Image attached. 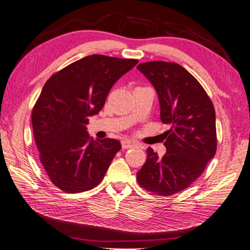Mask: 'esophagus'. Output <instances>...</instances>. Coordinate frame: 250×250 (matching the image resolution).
Returning <instances> with one entry per match:
<instances>
[{"label": "esophagus", "instance_id": "1", "mask_svg": "<svg viewBox=\"0 0 250 250\" xmlns=\"http://www.w3.org/2000/svg\"><path fill=\"white\" fill-rule=\"evenodd\" d=\"M121 146L124 149H128V148H132L135 146V143L131 142V141H122L121 142Z\"/></svg>", "mask_w": 250, "mask_h": 250}]
</instances>
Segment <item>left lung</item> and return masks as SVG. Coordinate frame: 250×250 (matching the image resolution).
<instances>
[{"label":"left lung","mask_w":250,"mask_h":250,"mask_svg":"<svg viewBox=\"0 0 250 250\" xmlns=\"http://www.w3.org/2000/svg\"><path fill=\"white\" fill-rule=\"evenodd\" d=\"M137 70L155 87L161 121L171 126L163 134L167 153L159 158L148 148L137 183L155 194L172 195L199 178L215 156V108L200 83L177 63L151 61Z\"/></svg>","instance_id":"obj_1"}]
</instances>
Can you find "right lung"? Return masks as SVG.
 I'll return each instance as SVG.
<instances>
[{
    "label": "right lung",
    "instance_id": "add662e5",
    "mask_svg": "<svg viewBox=\"0 0 250 250\" xmlns=\"http://www.w3.org/2000/svg\"><path fill=\"white\" fill-rule=\"evenodd\" d=\"M137 62L87 56L54 74L44 84L32 109L34 140L51 183L64 192L97 187L121 149L117 140H92L86 125L89 117L103 108L114 83Z\"/></svg>",
    "mask_w": 250,
    "mask_h": 250
}]
</instances>
